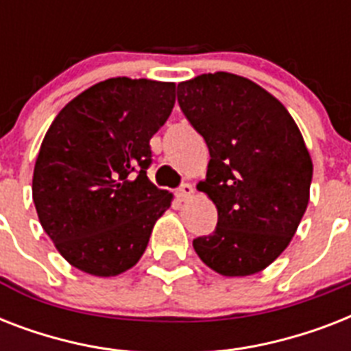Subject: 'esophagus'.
Masks as SVG:
<instances>
[{"label":"esophagus","instance_id":"34e87169","mask_svg":"<svg viewBox=\"0 0 351 351\" xmlns=\"http://www.w3.org/2000/svg\"><path fill=\"white\" fill-rule=\"evenodd\" d=\"M193 191H195V189H193L191 184H187V182H184V184H182V186L178 187V189H176V197L180 198V200H186V198L191 197Z\"/></svg>","mask_w":351,"mask_h":351}]
</instances>
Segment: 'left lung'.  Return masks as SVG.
I'll return each mask as SVG.
<instances>
[{
    "mask_svg": "<svg viewBox=\"0 0 351 351\" xmlns=\"http://www.w3.org/2000/svg\"><path fill=\"white\" fill-rule=\"evenodd\" d=\"M176 96L208 143L198 189L219 209L213 233L193 247L226 277L262 271L288 247L310 200L313 165L299 127L275 96L237 74H200Z\"/></svg>",
    "mask_w": 351,
    "mask_h": 351,
    "instance_id": "8db88e82",
    "label": "left lung"
}]
</instances>
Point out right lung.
I'll return each instance as SVG.
<instances>
[{"label": "right lung", "mask_w": 351, "mask_h": 351, "mask_svg": "<svg viewBox=\"0 0 351 351\" xmlns=\"http://www.w3.org/2000/svg\"><path fill=\"white\" fill-rule=\"evenodd\" d=\"M175 106V84L111 78L63 107L32 178L45 233L69 264L96 277L132 267L173 195L147 178L149 140Z\"/></svg>", "instance_id": "1"}]
</instances>
